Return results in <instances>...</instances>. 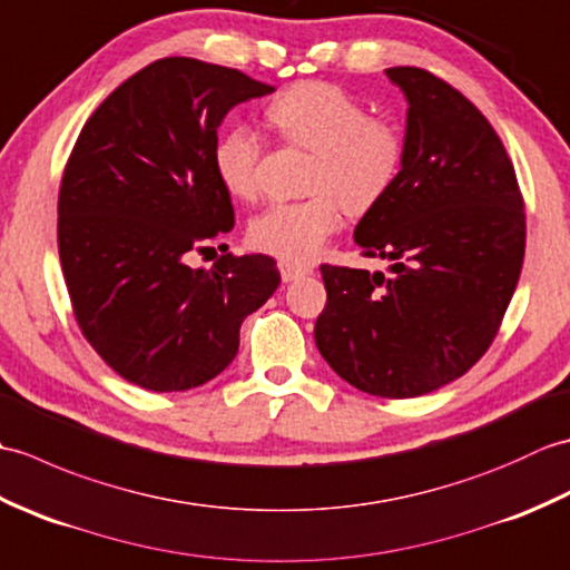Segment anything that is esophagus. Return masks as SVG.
Listing matches in <instances>:
<instances>
[{"instance_id":"obj_1","label":"esophagus","mask_w":570,"mask_h":570,"mask_svg":"<svg viewBox=\"0 0 570 570\" xmlns=\"http://www.w3.org/2000/svg\"><path fill=\"white\" fill-rule=\"evenodd\" d=\"M278 274H282L284 282H296L301 276L313 274L311 266H301V264H292V262H278Z\"/></svg>"}]
</instances>
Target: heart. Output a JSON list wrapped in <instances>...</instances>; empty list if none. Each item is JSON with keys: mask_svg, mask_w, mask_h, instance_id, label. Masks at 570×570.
<instances>
[{"mask_svg": "<svg viewBox=\"0 0 570 570\" xmlns=\"http://www.w3.org/2000/svg\"><path fill=\"white\" fill-rule=\"evenodd\" d=\"M269 125L286 144L313 151L306 190L311 198L276 203L249 225L254 249L282 262L308 264L341 227V205L367 213L392 190L404 159L399 131L370 119L353 95L325 82H298L266 107ZM262 139L245 125L217 137L213 168L233 198L257 200L262 190Z\"/></svg>", "mask_w": 570, "mask_h": 570, "instance_id": "1", "label": "heart"}]
</instances>
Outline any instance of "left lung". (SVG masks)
Here are the masks:
<instances>
[{
    "instance_id": "1",
    "label": "left lung",
    "mask_w": 570,
    "mask_h": 570,
    "mask_svg": "<svg viewBox=\"0 0 570 570\" xmlns=\"http://www.w3.org/2000/svg\"><path fill=\"white\" fill-rule=\"evenodd\" d=\"M406 98L404 159L362 215L355 242L392 276L323 264V360L345 382L411 399L485 355L522 274L524 203L498 131L455 88L421 68H386Z\"/></svg>"
}]
</instances>
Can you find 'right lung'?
Masks as SVG:
<instances>
[{"label":"right lung","instance_id":"right-lung-1","mask_svg":"<svg viewBox=\"0 0 570 570\" xmlns=\"http://www.w3.org/2000/svg\"><path fill=\"white\" fill-rule=\"evenodd\" d=\"M274 92L196 58L141 68L85 122L58 193V254L82 335L119 377L186 392L217 377L276 292L266 254L196 252L235 227L213 147L235 105Z\"/></svg>","mask_w":570,"mask_h":570}]
</instances>
